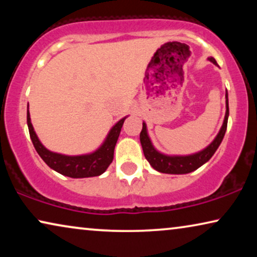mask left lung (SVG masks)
<instances>
[{
    "instance_id": "8db88e82",
    "label": "left lung",
    "mask_w": 257,
    "mask_h": 257,
    "mask_svg": "<svg viewBox=\"0 0 257 257\" xmlns=\"http://www.w3.org/2000/svg\"><path fill=\"white\" fill-rule=\"evenodd\" d=\"M213 64L217 65V63L213 57H209ZM228 117H229V106H228V93L226 92V114H224L223 124L221 126L219 133L208 146L199 151V152L188 154V156H168V154L161 153L153 146L149 132H147L146 122L143 121V130L140 132V144H142L144 156L149 161L151 166L160 173L167 174H187L191 172L198 170L203 164H206L215 151L219 149L221 142H222L224 133L227 130Z\"/></svg>"
}]
</instances>
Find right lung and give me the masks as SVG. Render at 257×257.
Segmentation results:
<instances>
[{
	"label": "right lung",
	"instance_id": "1",
	"mask_svg": "<svg viewBox=\"0 0 257 257\" xmlns=\"http://www.w3.org/2000/svg\"><path fill=\"white\" fill-rule=\"evenodd\" d=\"M126 118L127 117L121 118L120 120L112 126L103 144L96 151L91 153L80 154V156H66V154L49 151L41 143L36 132H35L33 124H31L29 105H28L27 110L28 128H29L30 138L34 144L35 150L37 151L40 157L51 170L73 179L98 177L107 170V167L113 160L115 144H117L118 137L120 135L122 124H124Z\"/></svg>",
	"mask_w": 257,
	"mask_h": 257
}]
</instances>
